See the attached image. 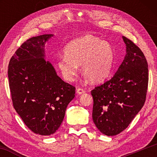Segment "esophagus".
Wrapping results in <instances>:
<instances>
[{"label":"esophagus","instance_id":"1","mask_svg":"<svg viewBox=\"0 0 157 157\" xmlns=\"http://www.w3.org/2000/svg\"><path fill=\"white\" fill-rule=\"evenodd\" d=\"M85 92H86L85 91V90L82 88H78V89H77V94L79 95L84 94V93H85Z\"/></svg>","mask_w":157,"mask_h":157}]
</instances>
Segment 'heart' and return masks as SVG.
I'll return each instance as SVG.
<instances>
[{
    "instance_id": "b5f03b06",
    "label": "heart",
    "mask_w": 157,
    "mask_h": 157,
    "mask_svg": "<svg viewBox=\"0 0 157 157\" xmlns=\"http://www.w3.org/2000/svg\"><path fill=\"white\" fill-rule=\"evenodd\" d=\"M64 55L57 58V65L63 79L73 82L78 66L93 82H100L110 73L114 52L107 41L91 34L74 39L65 47Z\"/></svg>"
}]
</instances>
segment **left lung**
Listing matches in <instances>:
<instances>
[{
	"label": "left lung",
	"instance_id": "obj_1",
	"mask_svg": "<svg viewBox=\"0 0 157 157\" xmlns=\"http://www.w3.org/2000/svg\"><path fill=\"white\" fill-rule=\"evenodd\" d=\"M126 55L110 80L95 87L93 121L107 136L120 134L129 126L144 105L148 85V65L143 52L123 36Z\"/></svg>",
	"mask_w": 157,
	"mask_h": 157
}]
</instances>
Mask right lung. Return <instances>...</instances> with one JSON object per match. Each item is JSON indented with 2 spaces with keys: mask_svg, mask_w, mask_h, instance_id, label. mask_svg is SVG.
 I'll return each mask as SVG.
<instances>
[{
  "mask_svg": "<svg viewBox=\"0 0 157 157\" xmlns=\"http://www.w3.org/2000/svg\"><path fill=\"white\" fill-rule=\"evenodd\" d=\"M53 34L26 40L8 66L13 106L25 125L35 134L48 136L59 129L75 87L63 81L44 59L45 43Z\"/></svg>",
  "mask_w": 157,
  "mask_h": 157,
  "instance_id": "add662e5",
  "label": "right lung"
}]
</instances>
